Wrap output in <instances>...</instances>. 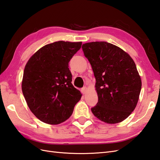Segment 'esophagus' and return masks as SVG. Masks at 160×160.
I'll list each match as a JSON object with an SVG mask.
<instances>
[{"instance_id":"obj_1","label":"esophagus","mask_w":160,"mask_h":160,"mask_svg":"<svg viewBox=\"0 0 160 160\" xmlns=\"http://www.w3.org/2000/svg\"><path fill=\"white\" fill-rule=\"evenodd\" d=\"M87 91V88L86 87H84L82 88V89H81V91H82V92L83 94L86 93Z\"/></svg>"}]
</instances>
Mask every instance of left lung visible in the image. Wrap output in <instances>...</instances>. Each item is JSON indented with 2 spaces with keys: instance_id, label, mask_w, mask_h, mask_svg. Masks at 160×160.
<instances>
[{
  "instance_id": "left-lung-1",
  "label": "left lung",
  "mask_w": 160,
  "mask_h": 160,
  "mask_svg": "<svg viewBox=\"0 0 160 160\" xmlns=\"http://www.w3.org/2000/svg\"><path fill=\"white\" fill-rule=\"evenodd\" d=\"M82 50L95 77L98 102L91 111L99 120L114 124L127 118L138 103L142 87L134 61L112 43H84Z\"/></svg>"
}]
</instances>
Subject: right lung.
Masks as SVG:
<instances>
[{"instance_id":"1","label":"right lung","mask_w":160,"mask_h":160,"mask_svg":"<svg viewBox=\"0 0 160 160\" xmlns=\"http://www.w3.org/2000/svg\"><path fill=\"white\" fill-rule=\"evenodd\" d=\"M82 42L59 41L48 44L30 58L24 70L22 90L35 116L57 125L71 117L82 94L72 84L69 62Z\"/></svg>"}]
</instances>
